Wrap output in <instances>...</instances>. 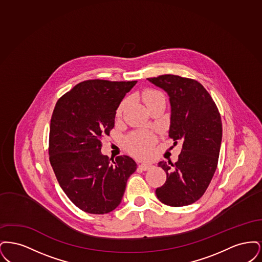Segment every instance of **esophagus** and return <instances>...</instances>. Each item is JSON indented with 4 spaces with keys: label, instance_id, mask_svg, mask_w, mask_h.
<instances>
[{
    "label": "esophagus",
    "instance_id": "1",
    "mask_svg": "<svg viewBox=\"0 0 262 262\" xmlns=\"http://www.w3.org/2000/svg\"><path fill=\"white\" fill-rule=\"evenodd\" d=\"M153 166L151 164H146V163H141L138 165V168L142 171H148Z\"/></svg>",
    "mask_w": 262,
    "mask_h": 262
}]
</instances>
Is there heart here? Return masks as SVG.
Wrapping results in <instances>:
<instances>
[{
	"mask_svg": "<svg viewBox=\"0 0 262 262\" xmlns=\"http://www.w3.org/2000/svg\"><path fill=\"white\" fill-rule=\"evenodd\" d=\"M162 94L156 90H146L143 92V101L145 104H147L149 101H151L158 96H161ZM125 102H123L117 113L121 114L123 108H124ZM155 144V139L152 136L148 134L140 133V134H135L133 136L128 137L126 139V147L134 155H136L139 158H147L149 157L153 146Z\"/></svg>",
	"mask_w": 262,
	"mask_h": 262,
	"instance_id": "b5f03b06",
	"label": "heart"
}]
</instances>
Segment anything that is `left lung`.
Masks as SVG:
<instances>
[{
    "label": "left lung",
    "mask_w": 262,
    "mask_h": 262,
    "mask_svg": "<svg viewBox=\"0 0 262 262\" xmlns=\"http://www.w3.org/2000/svg\"><path fill=\"white\" fill-rule=\"evenodd\" d=\"M165 90L171 104L169 137L183 142L177 162L158 163L167 174L156 195L169 206H186L200 200L216 171L222 141L221 116L199 81L179 75L147 78Z\"/></svg>",
    "instance_id": "obj_1"
}]
</instances>
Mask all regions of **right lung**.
I'll return each instance as SVG.
<instances>
[{
  "label": "right lung",
  "mask_w": 262,
  "mask_h": 262,
  "mask_svg": "<svg viewBox=\"0 0 262 262\" xmlns=\"http://www.w3.org/2000/svg\"><path fill=\"white\" fill-rule=\"evenodd\" d=\"M135 81L85 80L56 103L51 118L49 158L60 186L82 211L106 214L121 203L126 181L137 170L128 156L101 153L102 138L115 125L116 111Z\"/></svg>",
  "instance_id": "add662e5"
}]
</instances>
